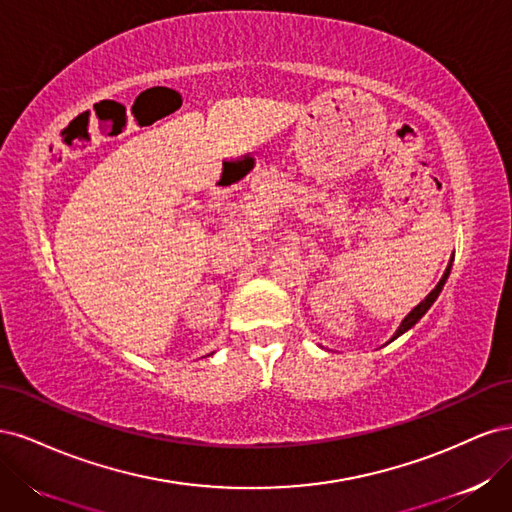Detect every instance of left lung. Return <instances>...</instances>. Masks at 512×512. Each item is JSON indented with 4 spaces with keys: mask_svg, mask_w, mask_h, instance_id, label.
<instances>
[{
    "mask_svg": "<svg viewBox=\"0 0 512 512\" xmlns=\"http://www.w3.org/2000/svg\"><path fill=\"white\" fill-rule=\"evenodd\" d=\"M453 258H455V254L451 256V260H448V265H446V271H444V275H442V280L436 284V288H433L429 294H427V297L421 301V303H418L414 309H412V312L404 318V320H401V324H399V329L395 331V335L389 339V342H386V344H391V342H395V339L397 337H401V335H404L406 331H410L412 327H414V324L418 322V320H421L427 312H429V307L433 305V303H436V299L440 297V292H442V288H444V284H446V280H448V275H451V267H453Z\"/></svg>",
    "mask_w": 512,
    "mask_h": 512,
    "instance_id": "1",
    "label": "left lung"
}]
</instances>
